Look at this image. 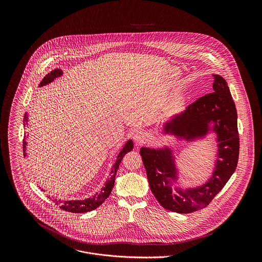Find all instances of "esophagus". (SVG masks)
Masks as SVG:
<instances>
[{
    "mask_svg": "<svg viewBox=\"0 0 262 262\" xmlns=\"http://www.w3.org/2000/svg\"><path fill=\"white\" fill-rule=\"evenodd\" d=\"M133 139L137 144H142L147 140V134L142 130H137L133 133Z\"/></svg>",
    "mask_w": 262,
    "mask_h": 262,
    "instance_id": "34e87169",
    "label": "esophagus"
}]
</instances>
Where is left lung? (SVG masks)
I'll use <instances>...</instances> for the list:
<instances>
[{"instance_id": "left-lung-1", "label": "left lung", "mask_w": 262, "mask_h": 262, "mask_svg": "<svg viewBox=\"0 0 262 262\" xmlns=\"http://www.w3.org/2000/svg\"><path fill=\"white\" fill-rule=\"evenodd\" d=\"M213 76V93L201 97L163 125L164 134L187 142L204 139L210 132L217 135L218 152L212 177L202 186L185 189L176 187L172 190L179 180L172 149L167 146L140 149L150 189L160 205L171 212L189 214L207 207L224 187L238 163L239 134L235 103L227 81L221 75Z\"/></svg>"}]
</instances>
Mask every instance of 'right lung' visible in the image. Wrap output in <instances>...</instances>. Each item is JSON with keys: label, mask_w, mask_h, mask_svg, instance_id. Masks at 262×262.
I'll return each mask as SVG.
<instances>
[{"label": "right lung", "mask_w": 262, "mask_h": 262, "mask_svg": "<svg viewBox=\"0 0 262 262\" xmlns=\"http://www.w3.org/2000/svg\"><path fill=\"white\" fill-rule=\"evenodd\" d=\"M62 75V71L60 69H56V70H53L51 71L49 74L45 75L43 77V79L40 81L39 83V86H43V85H46L48 83H50L51 81H53L56 77H59ZM24 127L27 125V122H28V115L27 113H25V116H24ZM26 145H27V142H26V136H24V140H23V151H24V157L27 156V153H26ZM133 141L130 139L128 140L125 145L123 146V148L121 149V151L119 152L118 156H117V160L115 161V163L113 164L112 169H111V173H110V177L109 179L106 181V184L105 186L102 187L101 191L99 192H96L93 196L91 198H86V199H83V200H72V201H69V200H57V199H51L53 203H55L56 205L59 206L60 209L67 211V212H72V213H85V212H91L95 209H97L99 206H101L105 201L106 199L110 195L111 191H112L113 187H114V184H115V177H116V173H117V170H118V167L124 157V155L127 153V152H130L131 150L133 149ZM43 190V189H41Z\"/></svg>", "instance_id": "add662e5"}]
</instances>
